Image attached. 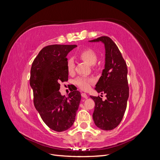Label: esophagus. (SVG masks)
<instances>
[{
	"label": "esophagus",
	"instance_id": "1",
	"mask_svg": "<svg viewBox=\"0 0 160 160\" xmlns=\"http://www.w3.org/2000/svg\"><path fill=\"white\" fill-rule=\"evenodd\" d=\"M81 96L83 97V98H85V99H88V95H87V94L85 93H81Z\"/></svg>",
	"mask_w": 160,
	"mask_h": 160
}]
</instances>
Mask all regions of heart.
I'll use <instances>...</instances> for the list:
<instances>
[{"instance_id":"obj_1","label":"heart","mask_w":160,"mask_h":160,"mask_svg":"<svg viewBox=\"0 0 160 160\" xmlns=\"http://www.w3.org/2000/svg\"><path fill=\"white\" fill-rule=\"evenodd\" d=\"M79 57L81 59L85 61L89 65H93L96 63L97 59H98V56H97L96 52L92 49H87L81 51L79 52ZM67 70L69 73L73 72L75 69V61L73 59L69 58L67 62ZM94 83V79L91 78H87L84 77H80L77 78L75 80V83L79 87V88L83 90H88L91 85Z\"/></svg>"}]
</instances>
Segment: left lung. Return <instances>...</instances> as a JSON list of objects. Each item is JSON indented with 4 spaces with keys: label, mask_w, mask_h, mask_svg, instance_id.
Listing matches in <instances>:
<instances>
[{
    "label": "left lung",
    "mask_w": 160,
    "mask_h": 160,
    "mask_svg": "<svg viewBox=\"0 0 160 160\" xmlns=\"http://www.w3.org/2000/svg\"><path fill=\"white\" fill-rule=\"evenodd\" d=\"M90 42H102L105 45V62L102 75L95 89L105 93V101L99 96H90L95 101L93 119L103 130H112L122 122L129 98L128 67L118 46L108 37L103 36Z\"/></svg>",
    "instance_id": "obj_1"
}]
</instances>
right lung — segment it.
Listing matches in <instances>:
<instances>
[{
  "label": "right lung",
  "mask_w": 160,
  "mask_h": 160,
  "mask_svg": "<svg viewBox=\"0 0 160 160\" xmlns=\"http://www.w3.org/2000/svg\"><path fill=\"white\" fill-rule=\"evenodd\" d=\"M76 47H45L33 61L31 69L30 85L35 107L47 126L58 132L73 124L81 98L79 91L70 92L67 98L59 92L60 83L68 81L67 55Z\"/></svg>",
  "instance_id": "right-lung-1"
}]
</instances>
